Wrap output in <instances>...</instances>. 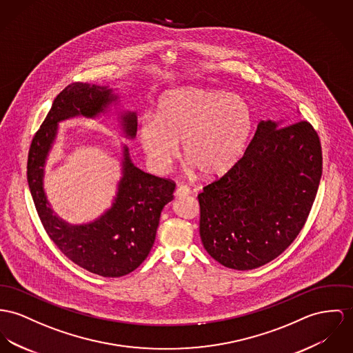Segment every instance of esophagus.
I'll list each match as a JSON object with an SVG mask.
<instances>
[{"label": "esophagus", "instance_id": "1", "mask_svg": "<svg viewBox=\"0 0 353 353\" xmlns=\"http://www.w3.org/2000/svg\"><path fill=\"white\" fill-rule=\"evenodd\" d=\"M190 193V187H187V185H180V187H177V190H176V196L177 197H183V196H188Z\"/></svg>", "mask_w": 353, "mask_h": 353}]
</instances>
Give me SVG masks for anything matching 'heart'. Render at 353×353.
<instances>
[{
  "mask_svg": "<svg viewBox=\"0 0 353 353\" xmlns=\"http://www.w3.org/2000/svg\"><path fill=\"white\" fill-rule=\"evenodd\" d=\"M252 130V112L236 94L203 87L165 92L156 115L139 121L138 139L153 166L169 169L183 150L190 166L205 176L227 173L243 157Z\"/></svg>",
  "mask_w": 353,
  "mask_h": 353,
  "instance_id": "1",
  "label": "heart"
}]
</instances>
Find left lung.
I'll return each instance as SVG.
<instances>
[{
    "mask_svg": "<svg viewBox=\"0 0 353 353\" xmlns=\"http://www.w3.org/2000/svg\"><path fill=\"white\" fill-rule=\"evenodd\" d=\"M285 124L261 121L239 163L197 196L201 242L225 268L269 263L309 216L323 173L320 139L306 121Z\"/></svg>",
    "mask_w": 353,
    "mask_h": 353,
    "instance_id": "obj_1",
    "label": "left lung"
}]
</instances>
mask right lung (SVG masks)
I'll return each mask as SVG.
<instances>
[{
    "label": "right lung",
    "instance_id": "add662e5",
    "mask_svg": "<svg viewBox=\"0 0 353 353\" xmlns=\"http://www.w3.org/2000/svg\"><path fill=\"white\" fill-rule=\"evenodd\" d=\"M119 103L109 85L72 83L56 98L43 125L32 139L28 154V185L39 217L59 250L74 263L101 276H122L136 270L149 255L163 207L173 200L176 184L137 168L129 148L122 146L121 179L117 193L102 215L83 224H70L51 208L44 190L46 163L59 123L71 118L95 119ZM123 136L134 139L136 111L118 112Z\"/></svg>",
    "mask_w": 353,
    "mask_h": 353
}]
</instances>
